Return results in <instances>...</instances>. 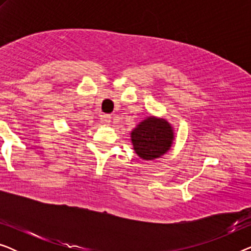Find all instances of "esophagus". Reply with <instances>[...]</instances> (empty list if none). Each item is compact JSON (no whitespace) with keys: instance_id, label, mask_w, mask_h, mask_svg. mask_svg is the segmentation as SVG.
I'll return each mask as SVG.
<instances>
[{"instance_id":"esophagus-1","label":"esophagus","mask_w":251,"mask_h":251,"mask_svg":"<svg viewBox=\"0 0 251 251\" xmlns=\"http://www.w3.org/2000/svg\"><path fill=\"white\" fill-rule=\"evenodd\" d=\"M100 121H101V123H104V125H109V123H111V115L101 114Z\"/></svg>"}]
</instances>
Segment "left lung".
Returning a JSON list of instances; mask_svg holds the SVG:
<instances>
[{
	"label": "left lung",
	"instance_id": "8db88e82",
	"mask_svg": "<svg viewBox=\"0 0 251 251\" xmlns=\"http://www.w3.org/2000/svg\"><path fill=\"white\" fill-rule=\"evenodd\" d=\"M173 139L174 132L169 123L152 116L140 122L131 132L133 150L144 160L162 156L170 149Z\"/></svg>",
	"mask_w": 251,
	"mask_h": 251
}]
</instances>
